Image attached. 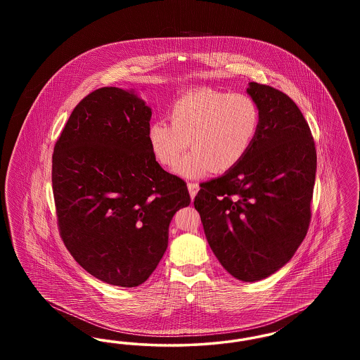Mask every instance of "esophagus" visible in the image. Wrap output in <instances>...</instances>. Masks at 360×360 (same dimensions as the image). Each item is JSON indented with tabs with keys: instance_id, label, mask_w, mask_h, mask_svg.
<instances>
[{
	"instance_id": "esophagus-1",
	"label": "esophagus",
	"mask_w": 360,
	"mask_h": 360,
	"mask_svg": "<svg viewBox=\"0 0 360 360\" xmlns=\"http://www.w3.org/2000/svg\"><path fill=\"white\" fill-rule=\"evenodd\" d=\"M188 193H190V195H191V198H194L195 197V194L198 193V184H195V182H188Z\"/></svg>"
}]
</instances>
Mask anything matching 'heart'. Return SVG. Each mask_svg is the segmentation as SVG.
I'll list each match as a JSON object with an SVG mask.
<instances>
[{"label":"heart","instance_id":"1","mask_svg":"<svg viewBox=\"0 0 360 360\" xmlns=\"http://www.w3.org/2000/svg\"><path fill=\"white\" fill-rule=\"evenodd\" d=\"M169 121L156 120L148 128L155 159L172 167L187 148L192 151L176 166L184 176H201L212 169H235L250 151L260 127V110L245 93L197 89L179 96L167 109Z\"/></svg>","mask_w":360,"mask_h":360}]
</instances>
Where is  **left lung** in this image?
I'll return each instance as SVG.
<instances>
[{"label": "left lung", "mask_w": 360, "mask_h": 360, "mask_svg": "<svg viewBox=\"0 0 360 360\" xmlns=\"http://www.w3.org/2000/svg\"><path fill=\"white\" fill-rule=\"evenodd\" d=\"M247 93L260 110L257 139L235 169L200 185L194 207L224 269L255 282L285 266L308 233L317 155L288 94L257 82Z\"/></svg>", "instance_id": "8db88e82"}]
</instances>
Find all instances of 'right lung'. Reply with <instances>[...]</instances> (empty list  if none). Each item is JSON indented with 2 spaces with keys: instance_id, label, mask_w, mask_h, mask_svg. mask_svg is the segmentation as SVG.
I'll return each mask as SVG.
<instances>
[{
  "instance_id": "add662e5",
  "label": "right lung",
  "mask_w": 360,
  "mask_h": 360,
  "mask_svg": "<svg viewBox=\"0 0 360 360\" xmlns=\"http://www.w3.org/2000/svg\"><path fill=\"white\" fill-rule=\"evenodd\" d=\"M151 109L132 91L101 87L70 115L52 154L60 238L89 274L135 288L154 273L186 182L162 169L148 143Z\"/></svg>"
}]
</instances>
